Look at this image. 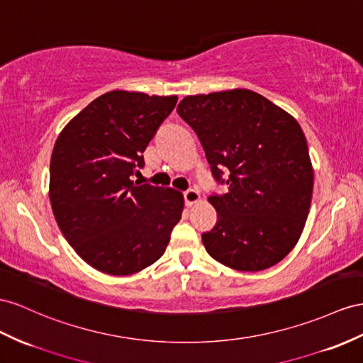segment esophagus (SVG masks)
<instances>
[{"mask_svg": "<svg viewBox=\"0 0 363 363\" xmlns=\"http://www.w3.org/2000/svg\"><path fill=\"white\" fill-rule=\"evenodd\" d=\"M199 199H201V196H199V191L193 190V189H190V190H187V191H184V201H185V206L191 207L193 203H196Z\"/></svg>", "mask_w": 363, "mask_h": 363, "instance_id": "1", "label": "esophagus"}]
</instances>
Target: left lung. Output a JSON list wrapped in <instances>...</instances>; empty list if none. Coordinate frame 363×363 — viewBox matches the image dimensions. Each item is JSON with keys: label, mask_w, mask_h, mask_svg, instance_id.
<instances>
[{"label": "left lung", "mask_w": 363, "mask_h": 363, "mask_svg": "<svg viewBox=\"0 0 363 363\" xmlns=\"http://www.w3.org/2000/svg\"><path fill=\"white\" fill-rule=\"evenodd\" d=\"M176 111L198 135L213 178L227 184L208 198L218 222L202 233L207 253L239 272L281 262L302 235L313 194L299 123L247 89L185 96Z\"/></svg>", "instance_id": "1"}]
</instances>
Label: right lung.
<instances>
[{
    "mask_svg": "<svg viewBox=\"0 0 363 363\" xmlns=\"http://www.w3.org/2000/svg\"><path fill=\"white\" fill-rule=\"evenodd\" d=\"M176 102L174 95L107 91L55 143L49 187L55 219L79 257L102 273L127 276L156 262L181 219V191L132 181Z\"/></svg>",
    "mask_w": 363,
    "mask_h": 363,
    "instance_id": "add662e5",
    "label": "right lung"
}]
</instances>
